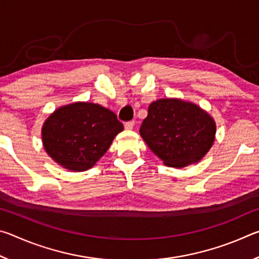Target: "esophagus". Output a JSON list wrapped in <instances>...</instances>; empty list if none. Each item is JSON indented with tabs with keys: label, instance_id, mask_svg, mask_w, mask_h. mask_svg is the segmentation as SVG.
I'll return each mask as SVG.
<instances>
[{
	"label": "esophagus",
	"instance_id": "obj_1",
	"mask_svg": "<svg viewBox=\"0 0 259 259\" xmlns=\"http://www.w3.org/2000/svg\"><path fill=\"white\" fill-rule=\"evenodd\" d=\"M134 125H135V122L134 121H129V122H125V123H124V128L126 130H133Z\"/></svg>",
	"mask_w": 259,
	"mask_h": 259
}]
</instances>
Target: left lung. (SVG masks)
<instances>
[{
    "instance_id": "8db88e82",
    "label": "left lung",
    "mask_w": 259,
    "mask_h": 259,
    "mask_svg": "<svg viewBox=\"0 0 259 259\" xmlns=\"http://www.w3.org/2000/svg\"><path fill=\"white\" fill-rule=\"evenodd\" d=\"M140 136L151 151L174 168L196 163L214 142L216 123L198 105L177 98H163L148 106Z\"/></svg>"
}]
</instances>
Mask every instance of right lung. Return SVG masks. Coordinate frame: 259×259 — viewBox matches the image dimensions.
<instances>
[{"label": "right lung", "instance_id": "1", "mask_svg": "<svg viewBox=\"0 0 259 259\" xmlns=\"http://www.w3.org/2000/svg\"><path fill=\"white\" fill-rule=\"evenodd\" d=\"M123 124L98 104L77 102L51 114L42 126V142L52 160L72 171L93 168Z\"/></svg>", "mask_w": 259, "mask_h": 259}]
</instances>
